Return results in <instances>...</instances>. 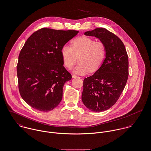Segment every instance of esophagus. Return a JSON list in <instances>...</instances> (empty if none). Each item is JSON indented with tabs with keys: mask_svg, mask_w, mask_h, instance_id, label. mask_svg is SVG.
<instances>
[{
	"mask_svg": "<svg viewBox=\"0 0 151 151\" xmlns=\"http://www.w3.org/2000/svg\"><path fill=\"white\" fill-rule=\"evenodd\" d=\"M77 77H78V76H75V75H72V78H77Z\"/></svg>",
	"mask_w": 151,
	"mask_h": 151,
	"instance_id": "esophagus-1",
	"label": "esophagus"
}]
</instances>
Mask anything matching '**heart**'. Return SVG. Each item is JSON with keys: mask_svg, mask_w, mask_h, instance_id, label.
Returning <instances> with one entry per match:
<instances>
[{"mask_svg": "<svg viewBox=\"0 0 151 151\" xmlns=\"http://www.w3.org/2000/svg\"><path fill=\"white\" fill-rule=\"evenodd\" d=\"M71 45H64L61 49V55L64 65L68 69H71L78 60L80 61L73 70L75 74L85 75L90 71H95L105 58L106 48L102 41L81 36L73 40Z\"/></svg>", "mask_w": 151, "mask_h": 151, "instance_id": "obj_1", "label": "heart"}]
</instances>
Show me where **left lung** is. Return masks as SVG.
<instances>
[{"label":"left lung","mask_w":151,"mask_h":151,"mask_svg":"<svg viewBox=\"0 0 151 151\" xmlns=\"http://www.w3.org/2000/svg\"><path fill=\"white\" fill-rule=\"evenodd\" d=\"M106 45V58L95 74L83 82L82 101L89 110L101 112L109 109L119 99L127 81L129 60L123 42L103 27L85 32Z\"/></svg>","instance_id":"1"}]
</instances>
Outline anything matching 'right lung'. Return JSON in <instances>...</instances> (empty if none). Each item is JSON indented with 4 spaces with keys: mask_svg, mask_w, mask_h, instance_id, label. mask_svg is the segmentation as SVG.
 Masks as SVG:
<instances>
[{
    "mask_svg": "<svg viewBox=\"0 0 151 151\" xmlns=\"http://www.w3.org/2000/svg\"><path fill=\"white\" fill-rule=\"evenodd\" d=\"M78 33L41 28L21 49L17 66L19 92L34 109L48 112L61 101L64 84L71 79L63 66L61 49Z\"/></svg>",
    "mask_w": 151,
    "mask_h": 151,
    "instance_id": "1",
    "label": "right lung"
}]
</instances>
